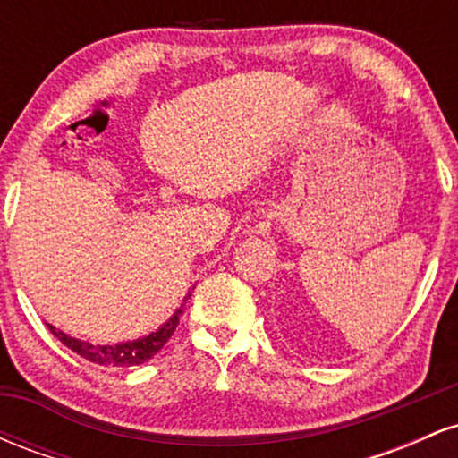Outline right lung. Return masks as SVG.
I'll return each instance as SVG.
<instances>
[{
	"label": "right lung",
	"instance_id": "right-lung-1",
	"mask_svg": "<svg viewBox=\"0 0 458 458\" xmlns=\"http://www.w3.org/2000/svg\"><path fill=\"white\" fill-rule=\"evenodd\" d=\"M182 308V306H181ZM178 308L159 329L150 331L148 335H141L138 340H127V343H115V344H92L86 340H77L72 335L64 334V331L55 329L54 325L47 323L51 334L60 340L62 344L68 346L71 351H75L77 355H81L83 360L92 361L98 366H140L144 361H148L150 357H155L163 349V344L170 340V335L174 334L178 317L182 314V310Z\"/></svg>",
	"mask_w": 458,
	"mask_h": 458
}]
</instances>
